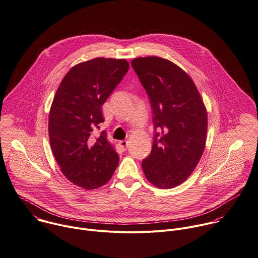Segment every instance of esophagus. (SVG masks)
Wrapping results in <instances>:
<instances>
[{"label": "esophagus", "mask_w": 258, "mask_h": 258, "mask_svg": "<svg viewBox=\"0 0 258 258\" xmlns=\"http://www.w3.org/2000/svg\"><path fill=\"white\" fill-rule=\"evenodd\" d=\"M119 147H120L122 150H126L127 147H128V142H127V141H120V142H119Z\"/></svg>", "instance_id": "esophagus-1"}]
</instances>
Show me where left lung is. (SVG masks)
I'll use <instances>...</instances> for the list:
<instances>
[{"label": "left lung", "instance_id": "left-lung-1", "mask_svg": "<svg viewBox=\"0 0 258 258\" xmlns=\"http://www.w3.org/2000/svg\"><path fill=\"white\" fill-rule=\"evenodd\" d=\"M132 66L154 115V141L150 155L142 162L143 171L155 186L175 187L188 178L204 153L206 106L191 78L172 61L146 56L133 59Z\"/></svg>", "mask_w": 258, "mask_h": 258}]
</instances>
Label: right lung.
Segmentation results:
<instances>
[{"instance_id": "right-lung-1", "label": "right lung", "mask_w": 258, "mask_h": 258, "mask_svg": "<svg viewBox=\"0 0 258 258\" xmlns=\"http://www.w3.org/2000/svg\"><path fill=\"white\" fill-rule=\"evenodd\" d=\"M130 69L125 59L97 57L73 67L61 80L48 118L49 143L62 174L84 189L110 180L119 157L108 143L101 106Z\"/></svg>"}]
</instances>
